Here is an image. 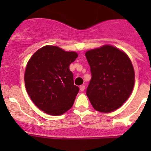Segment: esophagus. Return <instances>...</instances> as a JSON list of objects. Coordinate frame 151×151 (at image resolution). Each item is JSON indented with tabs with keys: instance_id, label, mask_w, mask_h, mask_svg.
<instances>
[{
	"instance_id": "obj_1",
	"label": "esophagus",
	"mask_w": 151,
	"mask_h": 151,
	"mask_svg": "<svg viewBox=\"0 0 151 151\" xmlns=\"http://www.w3.org/2000/svg\"><path fill=\"white\" fill-rule=\"evenodd\" d=\"M85 85H81V86L80 87V91H85Z\"/></svg>"
}]
</instances>
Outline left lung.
Listing matches in <instances>:
<instances>
[{
    "label": "left lung",
    "instance_id": "left-lung-1",
    "mask_svg": "<svg viewBox=\"0 0 151 151\" xmlns=\"http://www.w3.org/2000/svg\"><path fill=\"white\" fill-rule=\"evenodd\" d=\"M91 72L86 94L96 110L111 112L129 99L134 85V70L124 52L110 45L85 53Z\"/></svg>",
    "mask_w": 151,
    "mask_h": 151
}]
</instances>
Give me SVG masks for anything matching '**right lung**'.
<instances>
[{"label":"right lung","mask_w":151,"mask_h":151,"mask_svg":"<svg viewBox=\"0 0 151 151\" xmlns=\"http://www.w3.org/2000/svg\"><path fill=\"white\" fill-rule=\"evenodd\" d=\"M77 57L75 52L47 45L28 60L25 72L26 91L34 104L45 113L60 115L73 106L79 88L74 84L69 66Z\"/></svg>","instance_id":"add662e5"}]
</instances>
